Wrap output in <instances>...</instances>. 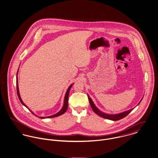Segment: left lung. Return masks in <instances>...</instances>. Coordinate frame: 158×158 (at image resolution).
Segmentation results:
<instances>
[{"mask_svg": "<svg viewBox=\"0 0 158 158\" xmlns=\"http://www.w3.org/2000/svg\"><path fill=\"white\" fill-rule=\"evenodd\" d=\"M89 97V95H88ZM89 101V102H90V106L92 109V110H94V112L97 114L98 115H99L102 118H106V119H110V120H113V121H118V120H119L124 117H126V116L129 114L133 110V109H131L129 110H127V111H126V112H124L123 113H121V114H116V115H109V114H106L102 112H101L100 110H99L97 107L96 106H95V104H94L93 101L91 100V98L89 97L88 98ZM140 101V102H141ZM140 102H139V104L140 103Z\"/></svg>", "mask_w": 158, "mask_h": 158, "instance_id": "left-lung-1", "label": "left lung"}]
</instances>
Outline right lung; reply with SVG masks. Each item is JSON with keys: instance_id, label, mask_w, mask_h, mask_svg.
Returning <instances> with one entry per match:
<instances>
[{"instance_id": "add662e5", "label": "right lung", "mask_w": 158, "mask_h": 158, "mask_svg": "<svg viewBox=\"0 0 158 158\" xmlns=\"http://www.w3.org/2000/svg\"><path fill=\"white\" fill-rule=\"evenodd\" d=\"M17 95H18V97H19V100L20 101V102H21V103L23 104V105H24L26 107H27L28 108V107L23 103V102L22 101V99H21V98H20V94H19V87H18V83H17ZM72 86V85H71V86H69V87L68 88V90H67V92H66V95H65V97H64V105H63V108L61 109V110L59 112H58L57 114H55V115H52V116H48V117H39L40 118H41V119H43V118H54V117H57V116H60V115H62V114H64L66 112V110H67V109H68V98H69V90H70V89H71V87ZM31 111V110H30ZM31 112L34 115V114L32 112V111H31ZM35 116H36V115H35Z\"/></svg>"}]
</instances>
